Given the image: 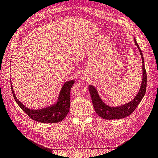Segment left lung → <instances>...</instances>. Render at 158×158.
<instances>
[{
	"instance_id": "obj_1",
	"label": "left lung",
	"mask_w": 158,
	"mask_h": 158,
	"mask_svg": "<svg viewBox=\"0 0 158 158\" xmlns=\"http://www.w3.org/2000/svg\"><path fill=\"white\" fill-rule=\"evenodd\" d=\"M135 45L137 46L138 50L142 57V81L140 85V90L132 101L127 103L121 106L111 107L105 103L101 98L99 97L97 89H95L92 85H89L88 89L92 98V101L94 107L95 111L99 117L104 119L111 120V119H120L128 117L135 111L138 105L140 103L142 98H144L146 90V83H147V75L146 71L144 66V60L143 57L142 52L140 49L139 45H138L136 39L134 37Z\"/></svg>"
}]
</instances>
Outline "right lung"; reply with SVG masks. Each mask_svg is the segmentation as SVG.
<instances>
[{
    "instance_id": "right-lung-1",
    "label": "right lung",
    "mask_w": 158,
    "mask_h": 158,
    "mask_svg": "<svg viewBox=\"0 0 158 158\" xmlns=\"http://www.w3.org/2000/svg\"><path fill=\"white\" fill-rule=\"evenodd\" d=\"M11 89L15 101L20 108L31 119L43 123H59L66 117L69 112L70 106V89L74 84V80L66 82L62 87L56 103L45 108L40 109H30L23 105L14 94L11 83Z\"/></svg>"
}]
</instances>
